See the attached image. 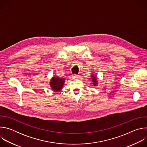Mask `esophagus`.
I'll use <instances>...</instances> for the list:
<instances>
[{
  "instance_id": "1",
  "label": "esophagus",
  "mask_w": 147,
  "mask_h": 147,
  "mask_svg": "<svg viewBox=\"0 0 147 147\" xmlns=\"http://www.w3.org/2000/svg\"><path fill=\"white\" fill-rule=\"evenodd\" d=\"M80 76L79 75H76V74H75V75H73V78H74V79H76V78H80Z\"/></svg>"
}]
</instances>
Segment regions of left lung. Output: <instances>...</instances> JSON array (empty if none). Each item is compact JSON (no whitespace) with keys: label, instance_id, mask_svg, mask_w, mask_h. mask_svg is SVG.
Here are the masks:
<instances>
[{"label":"left lung","instance_id":"left-lung-1","mask_svg":"<svg viewBox=\"0 0 147 147\" xmlns=\"http://www.w3.org/2000/svg\"><path fill=\"white\" fill-rule=\"evenodd\" d=\"M91 78H92V84L94 86H96L98 84V81L97 80V77L95 76V74H91Z\"/></svg>","mask_w":147,"mask_h":147}]
</instances>
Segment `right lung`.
<instances>
[{
  "label": "right lung",
  "mask_w": 147,
  "mask_h": 147,
  "mask_svg": "<svg viewBox=\"0 0 147 147\" xmlns=\"http://www.w3.org/2000/svg\"><path fill=\"white\" fill-rule=\"evenodd\" d=\"M65 79L57 77H53L50 81V86L55 92L60 91L64 86Z\"/></svg>",
  "instance_id": "obj_1"
}]
</instances>
